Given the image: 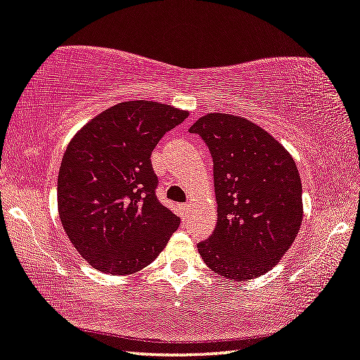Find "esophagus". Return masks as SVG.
Listing matches in <instances>:
<instances>
[{"label":"esophagus","mask_w":360,"mask_h":360,"mask_svg":"<svg viewBox=\"0 0 360 360\" xmlns=\"http://www.w3.org/2000/svg\"><path fill=\"white\" fill-rule=\"evenodd\" d=\"M178 210H179V214H181L182 219L189 218V213H191V205L189 203H181Z\"/></svg>","instance_id":"obj_1"}]
</instances>
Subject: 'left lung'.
<instances>
[{"label": "left lung", "instance_id": "obj_1", "mask_svg": "<svg viewBox=\"0 0 360 360\" xmlns=\"http://www.w3.org/2000/svg\"><path fill=\"white\" fill-rule=\"evenodd\" d=\"M213 158L218 221L197 243L211 271L233 281L262 276L295 242L303 221L292 155L247 118L208 113L192 124Z\"/></svg>", "mask_w": 360, "mask_h": 360}]
</instances>
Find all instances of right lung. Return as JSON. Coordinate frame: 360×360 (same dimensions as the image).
I'll use <instances>...</instances> for the list:
<instances>
[{
    "instance_id": "1",
    "label": "right lung",
    "mask_w": 360,
    "mask_h": 360,
    "mask_svg": "<svg viewBox=\"0 0 360 360\" xmlns=\"http://www.w3.org/2000/svg\"><path fill=\"white\" fill-rule=\"evenodd\" d=\"M187 112L128 101L72 139L57 179L62 226L78 253L105 274H134L157 258L179 218L157 198L150 155Z\"/></svg>"
}]
</instances>
